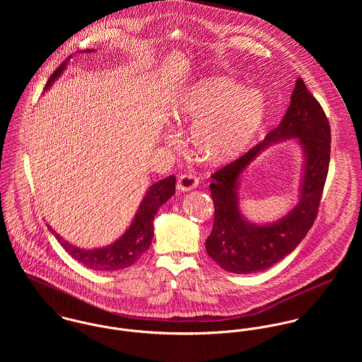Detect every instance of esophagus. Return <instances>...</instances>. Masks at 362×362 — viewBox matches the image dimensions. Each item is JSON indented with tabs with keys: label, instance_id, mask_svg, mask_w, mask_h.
<instances>
[{
	"label": "esophagus",
	"instance_id": "obj_1",
	"mask_svg": "<svg viewBox=\"0 0 362 362\" xmlns=\"http://www.w3.org/2000/svg\"><path fill=\"white\" fill-rule=\"evenodd\" d=\"M199 185V178L192 173H185L178 177L177 181V189L182 192H188L191 189H195Z\"/></svg>",
	"mask_w": 362,
	"mask_h": 362
}]
</instances>
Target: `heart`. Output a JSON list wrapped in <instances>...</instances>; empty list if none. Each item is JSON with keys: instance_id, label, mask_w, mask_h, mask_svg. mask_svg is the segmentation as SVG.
<instances>
[{"instance_id": "heart-1", "label": "heart", "mask_w": 362, "mask_h": 362, "mask_svg": "<svg viewBox=\"0 0 362 362\" xmlns=\"http://www.w3.org/2000/svg\"><path fill=\"white\" fill-rule=\"evenodd\" d=\"M262 95L244 89L227 76H211L191 85L177 100L173 117L194 124L191 144L198 158L218 165L237 158L250 146L263 124Z\"/></svg>"}]
</instances>
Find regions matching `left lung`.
Returning a JSON list of instances; mask_svg holds the SVG:
<instances>
[{
  "instance_id": "1",
  "label": "left lung",
  "mask_w": 362,
  "mask_h": 362,
  "mask_svg": "<svg viewBox=\"0 0 362 362\" xmlns=\"http://www.w3.org/2000/svg\"><path fill=\"white\" fill-rule=\"evenodd\" d=\"M297 137L306 164L300 202L273 225L258 226L245 221L238 206V180L243 170L270 143ZM330 160V127L319 102L298 78L291 103L281 122L245 155L211 174L210 194L214 204L213 230L206 252L231 273L264 270L291 254L310 231L320 204Z\"/></svg>"
}]
</instances>
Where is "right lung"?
Wrapping results in <instances>:
<instances>
[{"instance_id": "obj_1", "label": "right lung", "mask_w": 362, "mask_h": 362, "mask_svg": "<svg viewBox=\"0 0 362 362\" xmlns=\"http://www.w3.org/2000/svg\"><path fill=\"white\" fill-rule=\"evenodd\" d=\"M93 50H86V52ZM69 55L54 72H52L46 89L50 88L52 82L61 75L64 68L66 66ZM175 192V177L170 175L161 181H157L148 189L141 206L138 209L134 221L125 234L112 243L108 247L96 248V250H83L74 247L68 241H65L59 234H57L52 227L47 224L55 240L61 244V247L83 266L93 270H118L128 266H132L138 259L141 258L152 244L153 238V218L158 207L165 204Z\"/></svg>"}]
</instances>
